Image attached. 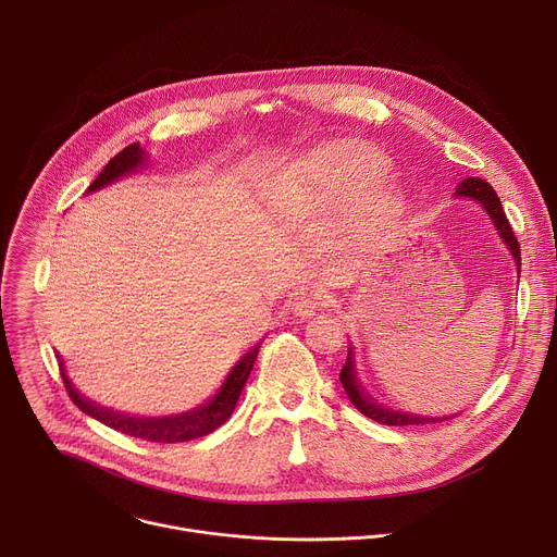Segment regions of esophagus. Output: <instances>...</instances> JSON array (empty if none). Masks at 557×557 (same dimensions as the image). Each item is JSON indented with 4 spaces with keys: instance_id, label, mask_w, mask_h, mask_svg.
Instances as JSON below:
<instances>
[{
    "instance_id": "obj_1",
    "label": "esophagus",
    "mask_w": 557,
    "mask_h": 557,
    "mask_svg": "<svg viewBox=\"0 0 557 557\" xmlns=\"http://www.w3.org/2000/svg\"><path fill=\"white\" fill-rule=\"evenodd\" d=\"M324 306H329V295H324L322 290H306L299 293L293 301H290V310L297 317H310L314 314V310H322Z\"/></svg>"
}]
</instances>
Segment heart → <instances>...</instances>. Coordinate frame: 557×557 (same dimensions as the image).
Returning a JSON list of instances; mask_svg holds the SVG:
<instances>
[{"mask_svg":"<svg viewBox=\"0 0 557 557\" xmlns=\"http://www.w3.org/2000/svg\"><path fill=\"white\" fill-rule=\"evenodd\" d=\"M387 156L361 143H329L293 161L277 181L284 207L304 220H322L339 202L337 235L372 243L401 215L404 198L385 176Z\"/></svg>","mask_w":557,"mask_h":557,"instance_id":"heart-1","label":"heart"}]
</instances>
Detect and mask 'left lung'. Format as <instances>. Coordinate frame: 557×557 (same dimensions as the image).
Returning a JSON list of instances; mask_svg holds the SVG:
<instances>
[{
    "mask_svg": "<svg viewBox=\"0 0 557 557\" xmlns=\"http://www.w3.org/2000/svg\"><path fill=\"white\" fill-rule=\"evenodd\" d=\"M456 196H465V198H471L479 202L487 213L490 218L494 220V226L498 231V235L503 237V243L507 245V249L511 251L513 260H516V267H518V275H520V245L516 240V235L511 231V224L505 215V209L500 205V198L498 194L494 191V187L490 183H485L483 178H465L458 187H456ZM339 379H342V385L348 394L350 404L368 419L376 421V423H383V425H428V423H441L445 421L447 417H441V419H434V417H417V414H406V412H396V410H389V408H383L379 404H374L370 396H366L361 383H359V376H357V370H355V355H352V348H348V359L339 372Z\"/></svg>",
    "mask_w": 557,
    "mask_h": 557,
    "instance_id": "8db88e82",
    "label": "left lung"
}]
</instances>
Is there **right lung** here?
I'll return each instance as SVG.
<instances>
[{
  "instance_id": "right-lung-1",
  "label": "right lung",
  "mask_w": 557,
  "mask_h": 557,
  "mask_svg": "<svg viewBox=\"0 0 557 557\" xmlns=\"http://www.w3.org/2000/svg\"><path fill=\"white\" fill-rule=\"evenodd\" d=\"M145 151L140 149L138 143H132L127 145L123 151H119L112 161L103 168V172L95 178V183L88 187L86 194H92L123 176H127L129 172H136L143 163H145ZM258 350H260V344L256 348H251L240 361H237L231 372L226 374L224 383L220 385V389L211 396V399L196 408V410H189V412H183V414H174V417H129V414H121V412H114V410H108V408H101L97 406L95 401H88L86 396L78 394L70 379L65 376L63 372V361L59 359V372L63 376V383H65V389L70 394L72 404L86 412L88 417L101 421L103 425L116 430V432H123L127 436H136V438H143V441H151V443H185V441H194V438H200V436H207L211 434L213 430H218L235 410V404L237 399H240V392L253 370V363L258 359Z\"/></svg>"
}]
</instances>
